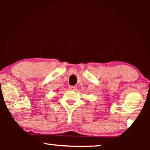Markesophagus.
Masks as SVG:
<instances>
[{"label": "esophagus", "instance_id": "1", "mask_svg": "<svg viewBox=\"0 0 150 150\" xmlns=\"http://www.w3.org/2000/svg\"><path fill=\"white\" fill-rule=\"evenodd\" d=\"M75 88H76V87H75V86H69V89L71 91L75 90Z\"/></svg>", "mask_w": 150, "mask_h": 150}]
</instances>
